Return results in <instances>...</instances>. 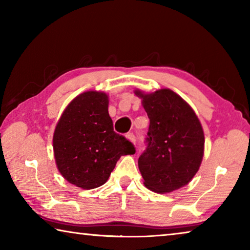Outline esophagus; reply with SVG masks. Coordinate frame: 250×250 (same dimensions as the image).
<instances>
[{"instance_id":"34e87169","label":"esophagus","mask_w":250,"mask_h":250,"mask_svg":"<svg viewBox=\"0 0 250 250\" xmlns=\"http://www.w3.org/2000/svg\"><path fill=\"white\" fill-rule=\"evenodd\" d=\"M128 139L132 143H135V141H137V139H135V135L133 133H129L128 134Z\"/></svg>"}]
</instances>
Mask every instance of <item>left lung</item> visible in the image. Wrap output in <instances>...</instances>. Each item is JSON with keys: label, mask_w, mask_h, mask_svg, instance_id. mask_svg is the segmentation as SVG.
Here are the masks:
<instances>
[{"label": "left lung", "mask_w": 250, "mask_h": 250, "mask_svg": "<svg viewBox=\"0 0 250 250\" xmlns=\"http://www.w3.org/2000/svg\"><path fill=\"white\" fill-rule=\"evenodd\" d=\"M150 119L146 147L138 160L145 185L170 193L188 183L204 154V132L193 109L170 89L150 95L135 90Z\"/></svg>", "instance_id": "obj_1"}]
</instances>
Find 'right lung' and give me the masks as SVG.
<instances>
[{
  "label": "right lung",
  "mask_w": 250,
  "mask_h": 250,
  "mask_svg": "<svg viewBox=\"0 0 250 250\" xmlns=\"http://www.w3.org/2000/svg\"><path fill=\"white\" fill-rule=\"evenodd\" d=\"M108 103L104 92H83L67 105L55 129L58 170L78 188L104 185L120 156L135 153L133 143L113 131Z\"/></svg>",
  "instance_id": "1"
}]
</instances>
